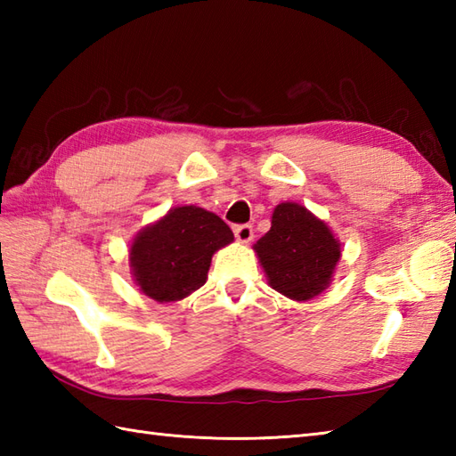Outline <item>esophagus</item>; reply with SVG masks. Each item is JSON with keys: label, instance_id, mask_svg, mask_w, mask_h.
Returning a JSON list of instances; mask_svg holds the SVG:
<instances>
[{"label": "esophagus", "instance_id": "esophagus-1", "mask_svg": "<svg viewBox=\"0 0 456 456\" xmlns=\"http://www.w3.org/2000/svg\"><path fill=\"white\" fill-rule=\"evenodd\" d=\"M233 231H235V237H237L239 243H243V245L250 243V240H253V237H255V231L250 225H237Z\"/></svg>", "mask_w": 456, "mask_h": 456}]
</instances>
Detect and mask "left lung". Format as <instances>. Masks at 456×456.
<instances>
[{"instance_id":"1","label":"left lung","mask_w":456,"mask_h":456,"mask_svg":"<svg viewBox=\"0 0 456 456\" xmlns=\"http://www.w3.org/2000/svg\"><path fill=\"white\" fill-rule=\"evenodd\" d=\"M253 248L268 286L294 302L325 292L341 260V243L331 227L296 201L278 203L270 231Z\"/></svg>"}]
</instances>
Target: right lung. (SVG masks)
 Returning a JSON list of instances; mask_svg holds the SVG:
<instances>
[{
    "instance_id": "right-lung-1",
    "label": "right lung",
    "mask_w": 456,
    "mask_h": 456,
    "mask_svg": "<svg viewBox=\"0 0 456 456\" xmlns=\"http://www.w3.org/2000/svg\"><path fill=\"white\" fill-rule=\"evenodd\" d=\"M233 239L216 213L198 206L170 208L134 235L129 247L133 282L154 302H180L206 284L211 256Z\"/></svg>"
}]
</instances>
